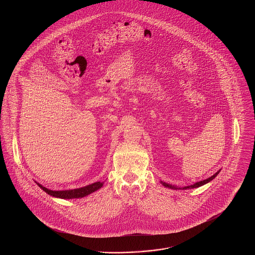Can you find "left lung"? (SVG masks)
Segmentation results:
<instances>
[{"instance_id":"left-lung-1","label":"left lung","mask_w":255,"mask_h":255,"mask_svg":"<svg viewBox=\"0 0 255 255\" xmlns=\"http://www.w3.org/2000/svg\"><path fill=\"white\" fill-rule=\"evenodd\" d=\"M219 172H216L213 176H211L210 178H208V179H206V180H204V181H201V182H196L194 183L193 185H189V186H185V187H183V189H187V188H196V187H199V186H202V185H204V184H206L207 182H210V181H212L217 175L219 174ZM161 183L165 186V187H169V188H172V189H177V187H175V186H172V185H170V184H167V183H165V182H161Z\"/></svg>"}]
</instances>
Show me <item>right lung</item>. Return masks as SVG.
<instances>
[{
  "mask_svg": "<svg viewBox=\"0 0 255 255\" xmlns=\"http://www.w3.org/2000/svg\"><path fill=\"white\" fill-rule=\"evenodd\" d=\"M39 185V187H41L45 192H47L48 194L56 198H61V199H76V198H82L85 197L87 195L91 194L95 191H97V189L101 188L103 185V182H97L92 184H89L84 187L81 188H77V189H72V190H62V191H53L48 189L46 187H44L43 185H41L40 183H37Z\"/></svg>",
  "mask_w": 255,
  "mask_h": 255,
  "instance_id": "1",
  "label": "right lung"
}]
</instances>
